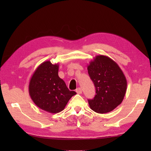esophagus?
Returning a JSON list of instances; mask_svg holds the SVG:
<instances>
[{"label": "esophagus", "instance_id": "1", "mask_svg": "<svg viewBox=\"0 0 151 151\" xmlns=\"http://www.w3.org/2000/svg\"><path fill=\"white\" fill-rule=\"evenodd\" d=\"M76 92L78 94H81L82 93V89L81 88H78L77 89H76Z\"/></svg>", "mask_w": 151, "mask_h": 151}]
</instances>
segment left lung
<instances>
[{"mask_svg":"<svg viewBox=\"0 0 151 151\" xmlns=\"http://www.w3.org/2000/svg\"><path fill=\"white\" fill-rule=\"evenodd\" d=\"M96 95L88 100L89 107L99 114L111 111L119 105L127 91L126 77L118 64L106 56H96L88 66Z\"/></svg>","mask_w":151,"mask_h":151,"instance_id":"1","label":"left lung"}]
</instances>
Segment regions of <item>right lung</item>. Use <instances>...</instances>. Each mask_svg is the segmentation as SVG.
Instances as JSON below:
<instances>
[{
    "label": "right lung",
    "instance_id": "1",
    "mask_svg": "<svg viewBox=\"0 0 151 151\" xmlns=\"http://www.w3.org/2000/svg\"><path fill=\"white\" fill-rule=\"evenodd\" d=\"M59 64L46 61L37 67L30 80L29 95L34 104L49 113L62 111L69 99L76 94L70 91L58 76Z\"/></svg>",
    "mask_w": 151,
    "mask_h": 151
}]
</instances>
